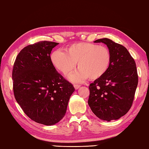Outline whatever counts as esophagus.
Here are the masks:
<instances>
[{"label": "esophagus", "instance_id": "1", "mask_svg": "<svg viewBox=\"0 0 149 149\" xmlns=\"http://www.w3.org/2000/svg\"><path fill=\"white\" fill-rule=\"evenodd\" d=\"M80 87V85H77V84H76V85H74V88L75 89H78Z\"/></svg>", "mask_w": 149, "mask_h": 149}]
</instances>
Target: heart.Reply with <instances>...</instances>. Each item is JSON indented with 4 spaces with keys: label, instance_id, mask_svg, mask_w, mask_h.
Segmentation results:
<instances>
[{
    "label": "heart",
    "instance_id": "heart-1",
    "mask_svg": "<svg viewBox=\"0 0 149 149\" xmlns=\"http://www.w3.org/2000/svg\"><path fill=\"white\" fill-rule=\"evenodd\" d=\"M111 58L110 51L106 47L86 42L72 44L66 52L56 50L50 56L52 65L65 76L73 71L77 63L79 69L69 77L74 82L103 77L110 65Z\"/></svg>",
    "mask_w": 149,
    "mask_h": 149
}]
</instances>
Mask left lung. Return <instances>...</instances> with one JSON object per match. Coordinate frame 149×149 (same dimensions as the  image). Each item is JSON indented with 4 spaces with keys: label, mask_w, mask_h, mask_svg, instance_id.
<instances>
[{
    "label": "left lung",
    "mask_w": 149,
    "mask_h": 149,
    "mask_svg": "<svg viewBox=\"0 0 149 149\" xmlns=\"http://www.w3.org/2000/svg\"><path fill=\"white\" fill-rule=\"evenodd\" d=\"M95 43H103L111 53V63L106 73L89 86L88 104L101 120L119 119L132 104L138 83L136 62L128 50L108 38Z\"/></svg>",
    "instance_id": "obj_1"
}]
</instances>
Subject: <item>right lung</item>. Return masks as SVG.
Listing matches in <instances>:
<instances>
[{"mask_svg":"<svg viewBox=\"0 0 149 149\" xmlns=\"http://www.w3.org/2000/svg\"><path fill=\"white\" fill-rule=\"evenodd\" d=\"M58 44L43 41L24 47L17 56L12 71L17 102L29 118L47 126L63 119L74 91L51 62L50 54Z\"/></svg>","mask_w":149,"mask_h":149,"instance_id":"obj_1","label":"right lung"}]
</instances>
